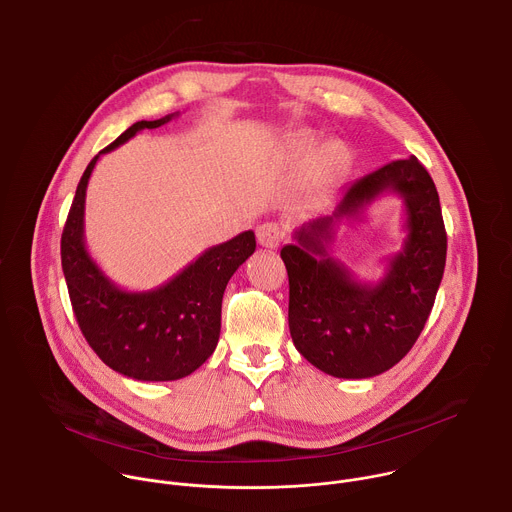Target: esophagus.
Segmentation results:
<instances>
[{"label":"esophagus","instance_id":"1","mask_svg":"<svg viewBox=\"0 0 512 512\" xmlns=\"http://www.w3.org/2000/svg\"><path fill=\"white\" fill-rule=\"evenodd\" d=\"M283 239V233L277 223H263L257 227V243L265 249H277Z\"/></svg>","mask_w":512,"mask_h":512}]
</instances>
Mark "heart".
I'll list each match as a JSON object with an SVG mask.
<instances>
[{
  "label": "heart",
  "mask_w": 512,
  "mask_h": 512,
  "mask_svg": "<svg viewBox=\"0 0 512 512\" xmlns=\"http://www.w3.org/2000/svg\"><path fill=\"white\" fill-rule=\"evenodd\" d=\"M289 150H291V156H294L298 162L306 164L312 160V154L316 150V137L312 133H300L291 139ZM344 162H346V154H344V148L340 143L330 141V143L322 145L314 158V166H312L314 182L318 186L332 184L338 178V174L342 172Z\"/></svg>",
  "instance_id": "heart-1"
}]
</instances>
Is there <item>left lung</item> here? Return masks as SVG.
I'll list each match as a JSON object with an SVG mask.
<instances>
[{
    "instance_id": "1",
    "label": "left lung",
    "mask_w": 512,
    "mask_h": 512,
    "mask_svg": "<svg viewBox=\"0 0 512 512\" xmlns=\"http://www.w3.org/2000/svg\"><path fill=\"white\" fill-rule=\"evenodd\" d=\"M383 193L406 208V241L379 282H360L331 257L335 227L361 220ZM281 249L289 277V334L316 369L338 379L377 377L411 350L435 302L448 237L440 196L415 156L395 160L342 190L332 214L294 231Z\"/></svg>"
}]
</instances>
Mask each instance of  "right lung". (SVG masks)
<instances>
[{
	"mask_svg": "<svg viewBox=\"0 0 512 512\" xmlns=\"http://www.w3.org/2000/svg\"><path fill=\"white\" fill-rule=\"evenodd\" d=\"M176 115L133 123L91 160L60 241L68 296L83 336L109 369L135 381H178L204 364L221 336L225 287L255 251V233L245 231L208 247L172 279L148 291L119 287L89 255L85 198L99 158L141 129L162 127Z\"/></svg>",
	"mask_w": 512,
	"mask_h": 512,
	"instance_id": "add662e5",
	"label": "right lung"
}]
</instances>
